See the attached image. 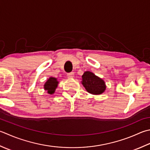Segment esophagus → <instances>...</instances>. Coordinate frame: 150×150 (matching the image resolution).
Wrapping results in <instances>:
<instances>
[{
  "label": "esophagus",
  "instance_id": "esophagus-1",
  "mask_svg": "<svg viewBox=\"0 0 150 150\" xmlns=\"http://www.w3.org/2000/svg\"><path fill=\"white\" fill-rule=\"evenodd\" d=\"M67 76L68 77V78H73V77H74V74H73V72L68 73L67 74Z\"/></svg>",
  "mask_w": 150,
  "mask_h": 150
}]
</instances>
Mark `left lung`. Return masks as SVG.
<instances>
[{
	"mask_svg": "<svg viewBox=\"0 0 150 150\" xmlns=\"http://www.w3.org/2000/svg\"><path fill=\"white\" fill-rule=\"evenodd\" d=\"M82 78V84H83L87 92L90 93L95 95L101 94L104 92L106 88L105 82L92 72H84Z\"/></svg>",
	"mask_w": 150,
	"mask_h": 150,
	"instance_id": "left-lung-1",
	"label": "left lung"
}]
</instances>
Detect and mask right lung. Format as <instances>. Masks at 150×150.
Here are the masks:
<instances>
[{"label": "right lung", "mask_w": 150, "mask_h": 150, "mask_svg": "<svg viewBox=\"0 0 150 150\" xmlns=\"http://www.w3.org/2000/svg\"><path fill=\"white\" fill-rule=\"evenodd\" d=\"M58 82L57 79L54 77H50L49 80L46 82V83L44 85V88L47 90V92L50 94H52L54 92L56 88L58 86Z\"/></svg>", "instance_id": "right-lung-1"}]
</instances>
